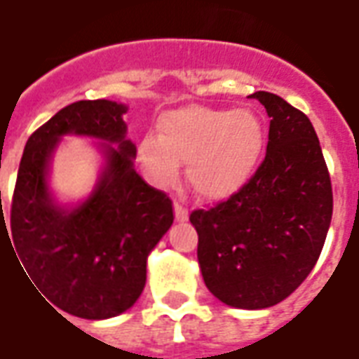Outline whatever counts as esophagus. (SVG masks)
I'll return each instance as SVG.
<instances>
[{
  "label": "esophagus",
  "mask_w": 359,
  "mask_h": 359,
  "mask_svg": "<svg viewBox=\"0 0 359 359\" xmlns=\"http://www.w3.org/2000/svg\"><path fill=\"white\" fill-rule=\"evenodd\" d=\"M175 219L177 222H187L188 219V210L182 204H179V202L175 204Z\"/></svg>",
  "instance_id": "obj_1"
}]
</instances>
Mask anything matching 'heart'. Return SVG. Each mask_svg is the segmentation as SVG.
Listing matches in <instances>:
<instances>
[{
    "mask_svg": "<svg viewBox=\"0 0 359 359\" xmlns=\"http://www.w3.org/2000/svg\"><path fill=\"white\" fill-rule=\"evenodd\" d=\"M264 128L252 110L182 107L159 122V136L140 144V165L155 187H172L187 163L188 187L205 200L237 194L257 169Z\"/></svg>",
    "mask_w": 359,
    "mask_h": 359,
    "instance_id": "heart-1",
    "label": "heart"
}]
</instances>
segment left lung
I'll return each mask as SVG.
<instances>
[{"label":"left lung","mask_w":359,"mask_h":359,"mask_svg":"<svg viewBox=\"0 0 359 359\" xmlns=\"http://www.w3.org/2000/svg\"><path fill=\"white\" fill-rule=\"evenodd\" d=\"M250 97L270 116L266 157L237 194L194 210L190 223L208 290L237 309H266L292 295L317 264L332 187L311 120L274 93Z\"/></svg>","instance_id":"1"}]
</instances>
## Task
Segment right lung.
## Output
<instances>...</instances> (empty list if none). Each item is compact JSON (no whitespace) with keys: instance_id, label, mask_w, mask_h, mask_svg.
Returning a JSON list of instances; mask_svg holds the SVG:
<instances>
[{"instance_id":"obj_1","label":"right lung","mask_w":359,"mask_h":359,"mask_svg":"<svg viewBox=\"0 0 359 359\" xmlns=\"http://www.w3.org/2000/svg\"><path fill=\"white\" fill-rule=\"evenodd\" d=\"M126 110L104 99L77 101L42 124L22 151L9 233L0 219L22 272L52 305L81 319L116 317L137 302L147 255L175 219L171 198L134 169ZM67 133L102 139L107 161L92 196L75 208L57 206L48 190L49 159Z\"/></svg>"}]
</instances>
